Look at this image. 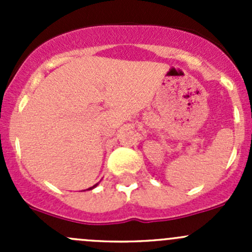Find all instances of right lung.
Returning <instances> with one entry per match:
<instances>
[{
	"label": "right lung",
	"mask_w": 252,
	"mask_h": 252,
	"mask_svg": "<svg viewBox=\"0 0 252 252\" xmlns=\"http://www.w3.org/2000/svg\"><path fill=\"white\" fill-rule=\"evenodd\" d=\"M96 185H97V184H96ZM96 185H94V187H91V188H89V190H91V189H94V188H95V187H96Z\"/></svg>",
	"instance_id": "obj_1"
}]
</instances>
